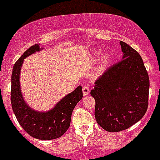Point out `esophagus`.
Segmentation results:
<instances>
[{"mask_svg": "<svg viewBox=\"0 0 160 160\" xmlns=\"http://www.w3.org/2000/svg\"><path fill=\"white\" fill-rule=\"evenodd\" d=\"M82 93H83V95L84 96H87L89 94V93H90V89H89V87H87V86H85V87H83Z\"/></svg>", "mask_w": 160, "mask_h": 160, "instance_id": "esophagus-1", "label": "esophagus"}]
</instances>
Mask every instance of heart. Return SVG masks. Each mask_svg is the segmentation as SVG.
I'll return each instance as SVG.
<instances>
[{"label":"heart","mask_w":160,"mask_h":160,"mask_svg":"<svg viewBox=\"0 0 160 160\" xmlns=\"http://www.w3.org/2000/svg\"><path fill=\"white\" fill-rule=\"evenodd\" d=\"M102 55V51L101 50H94L90 53V58L93 60H97V59L99 58ZM113 60V55L111 53H106L104 56H102L100 61V68L102 70H104L109 65L111 64V62Z\"/></svg>","instance_id":"1"}]
</instances>
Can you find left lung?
I'll use <instances>...</instances> for the list:
<instances>
[{"label": "left lung", "instance_id": "obj_1", "mask_svg": "<svg viewBox=\"0 0 160 160\" xmlns=\"http://www.w3.org/2000/svg\"><path fill=\"white\" fill-rule=\"evenodd\" d=\"M122 58L95 82L90 94L95 100L98 124L109 132L128 129L138 122L148 106L149 77L136 50L119 42Z\"/></svg>", "mask_w": 160, "mask_h": 160}]
</instances>
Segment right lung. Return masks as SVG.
Wrapping results in <instances>:
<instances>
[{
	"label": "right lung",
	"mask_w": 160,
	"mask_h": 160,
	"mask_svg": "<svg viewBox=\"0 0 160 160\" xmlns=\"http://www.w3.org/2000/svg\"><path fill=\"white\" fill-rule=\"evenodd\" d=\"M42 49L38 44L33 45L14 64L11 78V104L18 122L29 135L41 140H50L59 138L67 131L72 112L83 94L82 88L78 86L49 111H38L29 106L22 95L20 74L25 58Z\"/></svg>",
	"instance_id": "1"
}]
</instances>
